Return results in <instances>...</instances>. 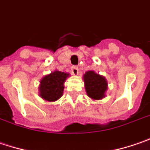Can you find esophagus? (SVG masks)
<instances>
[{
  "mask_svg": "<svg viewBox=\"0 0 150 150\" xmlns=\"http://www.w3.org/2000/svg\"><path fill=\"white\" fill-rule=\"evenodd\" d=\"M71 71H72V74L73 75H78L79 74V69L77 66H73L72 68H71Z\"/></svg>",
  "mask_w": 150,
  "mask_h": 150,
  "instance_id": "obj_1",
  "label": "esophagus"
}]
</instances>
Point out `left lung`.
<instances>
[{"label": "left lung", "mask_w": 150, "mask_h": 150, "mask_svg": "<svg viewBox=\"0 0 150 150\" xmlns=\"http://www.w3.org/2000/svg\"><path fill=\"white\" fill-rule=\"evenodd\" d=\"M84 81L87 95L91 98L100 100L105 96L108 83L103 76L90 70L84 75Z\"/></svg>", "instance_id": "left-lung-1"}]
</instances>
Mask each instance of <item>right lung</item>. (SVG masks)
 <instances>
[{
  "label": "right lung",
  "instance_id": "right-lung-1",
  "mask_svg": "<svg viewBox=\"0 0 150 150\" xmlns=\"http://www.w3.org/2000/svg\"><path fill=\"white\" fill-rule=\"evenodd\" d=\"M69 74L55 70L44 76L40 81V96L48 101H57L64 91V83Z\"/></svg>",
  "mask_w": 150,
  "mask_h": 150
}]
</instances>
